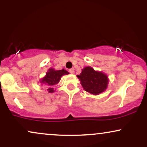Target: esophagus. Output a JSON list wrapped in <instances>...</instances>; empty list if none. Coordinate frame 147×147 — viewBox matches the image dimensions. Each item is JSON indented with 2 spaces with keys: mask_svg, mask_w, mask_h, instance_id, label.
I'll use <instances>...</instances> for the list:
<instances>
[{
  "mask_svg": "<svg viewBox=\"0 0 147 147\" xmlns=\"http://www.w3.org/2000/svg\"><path fill=\"white\" fill-rule=\"evenodd\" d=\"M69 72H70V73L74 74V73H75V70H74L73 68H71V69H70V70H69Z\"/></svg>",
  "mask_w": 147,
  "mask_h": 147,
  "instance_id": "obj_1",
  "label": "esophagus"
}]
</instances>
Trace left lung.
Listing matches in <instances>:
<instances>
[{
    "mask_svg": "<svg viewBox=\"0 0 147 147\" xmlns=\"http://www.w3.org/2000/svg\"><path fill=\"white\" fill-rule=\"evenodd\" d=\"M77 77L84 90L93 95H98L107 89L109 77L104 72L95 70L92 67H85Z\"/></svg>",
    "mask_w": 147,
    "mask_h": 147,
    "instance_id": "8db88e82",
    "label": "left lung"
}]
</instances>
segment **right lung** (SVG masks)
Wrapping results in <instances>:
<instances>
[{
	"instance_id": "right-lung-1",
	"label": "right lung",
	"mask_w": 147,
	"mask_h": 147,
	"mask_svg": "<svg viewBox=\"0 0 147 147\" xmlns=\"http://www.w3.org/2000/svg\"><path fill=\"white\" fill-rule=\"evenodd\" d=\"M68 74L69 72L65 69L56 70L54 68H50L45 73V77L40 79L39 82L42 86L48 87L47 91H48L50 93H52L55 91L54 90V86L57 85L60 82L62 76L68 75Z\"/></svg>"
}]
</instances>
